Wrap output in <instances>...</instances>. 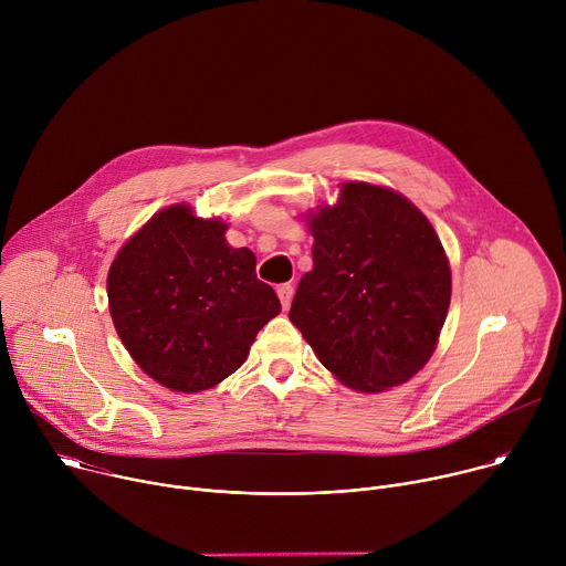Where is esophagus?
Returning <instances> with one entry per match:
<instances>
[{
    "label": "esophagus",
    "mask_w": 566,
    "mask_h": 566,
    "mask_svg": "<svg viewBox=\"0 0 566 566\" xmlns=\"http://www.w3.org/2000/svg\"><path fill=\"white\" fill-rule=\"evenodd\" d=\"M277 295H280V302L284 308L291 306V300H293V286L291 284H280L277 286Z\"/></svg>",
    "instance_id": "obj_1"
}]
</instances>
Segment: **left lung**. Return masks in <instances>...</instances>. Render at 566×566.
I'll use <instances>...</instances> for the list:
<instances>
[{
    "instance_id": "1",
    "label": "left lung",
    "mask_w": 566,
    "mask_h": 566,
    "mask_svg": "<svg viewBox=\"0 0 566 566\" xmlns=\"http://www.w3.org/2000/svg\"><path fill=\"white\" fill-rule=\"evenodd\" d=\"M313 269L289 317L343 385L378 394L408 382L437 349L452 277L428 217L365 181L306 214Z\"/></svg>"
}]
</instances>
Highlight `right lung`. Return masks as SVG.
I'll use <instances>...</instances> for the list:
<instances>
[{"label":"right lung","instance_id":"add662e5","mask_svg":"<svg viewBox=\"0 0 566 566\" xmlns=\"http://www.w3.org/2000/svg\"><path fill=\"white\" fill-rule=\"evenodd\" d=\"M226 228L177 203L156 212L112 262L107 297L118 338L168 389L192 394L228 378L282 311L255 275L253 251L232 249Z\"/></svg>","mask_w":566,"mask_h":566}]
</instances>
